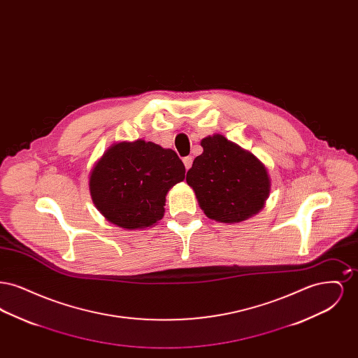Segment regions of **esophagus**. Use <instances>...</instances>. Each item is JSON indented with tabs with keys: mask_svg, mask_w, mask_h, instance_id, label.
I'll use <instances>...</instances> for the list:
<instances>
[{
	"mask_svg": "<svg viewBox=\"0 0 358 358\" xmlns=\"http://www.w3.org/2000/svg\"><path fill=\"white\" fill-rule=\"evenodd\" d=\"M182 161H184V165H185V169H189V168H190V166H192V164H193V158H192V157H190V155H187V157H185V158H184V159H182Z\"/></svg>",
	"mask_w": 358,
	"mask_h": 358,
	"instance_id": "34e87169",
	"label": "esophagus"
}]
</instances>
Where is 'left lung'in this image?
Masks as SVG:
<instances>
[{"label":"left lung","mask_w":358,"mask_h":358,"mask_svg":"<svg viewBox=\"0 0 358 358\" xmlns=\"http://www.w3.org/2000/svg\"><path fill=\"white\" fill-rule=\"evenodd\" d=\"M204 152L187 173L205 215L216 222H238L257 213L270 194L264 165L225 136L201 141Z\"/></svg>","instance_id":"1"}]
</instances>
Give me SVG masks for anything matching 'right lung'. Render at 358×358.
<instances>
[{
  "label": "right lung",
  "instance_id": "1",
  "mask_svg": "<svg viewBox=\"0 0 358 358\" xmlns=\"http://www.w3.org/2000/svg\"><path fill=\"white\" fill-rule=\"evenodd\" d=\"M185 178V166L171 149L153 142H120L103 154L90 176L95 206L113 224L150 227L165 212V196Z\"/></svg>",
  "mask_w": 358,
  "mask_h": 358
}]
</instances>
